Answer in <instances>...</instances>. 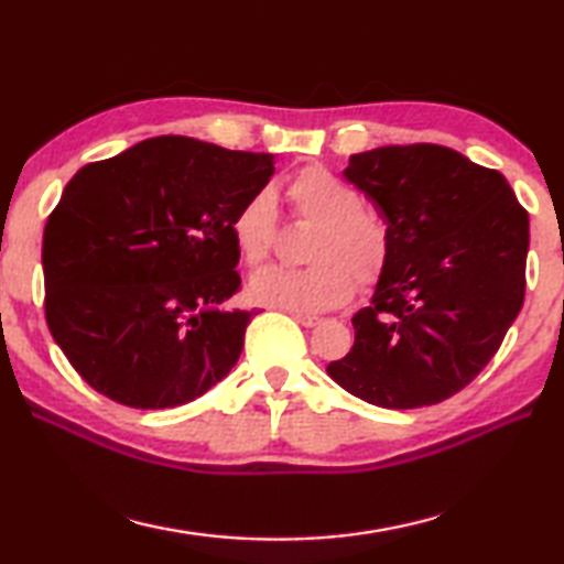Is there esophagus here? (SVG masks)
<instances>
[{"label":"esophagus","instance_id":"obj_1","mask_svg":"<svg viewBox=\"0 0 564 564\" xmlns=\"http://www.w3.org/2000/svg\"><path fill=\"white\" fill-rule=\"evenodd\" d=\"M294 322H300L302 327H317V324H322L319 317H310V314H292Z\"/></svg>","mask_w":564,"mask_h":564}]
</instances>
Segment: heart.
I'll list each match as a JSON object with an SVG mask.
<instances>
[{
	"label": "heart",
	"instance_id": "1",
	"mask_svg": "<svg viewBox=\"0 0 564 564\" xmlns=\"http://www.w3.org/2000/svg\"><path fill=\"white\" fill-rule=\"evenodd\" d=\"M294 223L317 227L307 270H264L250 282V297L288 312H329L351 300L354 288L373 290L391 264V230L364 207L357 187L322 165L302 167L284 187ZM230 235L245 264L270 260L280 235L276 200L270 187L254 191L237 207Z\"/></svg>",
	"mask_w": 564,
	"mask_h": 564
}]
</instances>
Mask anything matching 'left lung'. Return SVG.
<instances>
[{"label":"left lung","instance_id":"obj_1","mask_svg":"<svg viewBox=\"0 0 564 564\" xmlns=\"http://www.w3.org/2000/svg\"><path fill=\"white\" fill-rule=\"evenodd\" d=\"M391 230V264L329 377L383 409L451 399L486 369L525 300L528 210L506 177L436 143L383 145L344 171Z\"/></svg>","mask_w":564,"mask_h":564}]
</instances>
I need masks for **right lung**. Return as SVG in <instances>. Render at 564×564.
<instances>
[{
    "label": "right lung",
    "instance_id": "1",
    "mask_svg": "<svg viewBox=\"0 0 564 564\" xmlns=\"http://www.w3.org/2000/svg\"><path fill=\"white\" fill-rule=\"evenodd\" d=\"M270 153L158 135L84 165L44 227L48 332L88 387L131 409L203 397L240 359L254 312L230 220Z\"/></svg>",
    "mask_w": 564,
    "mask_h": 564
}]
</instances>
